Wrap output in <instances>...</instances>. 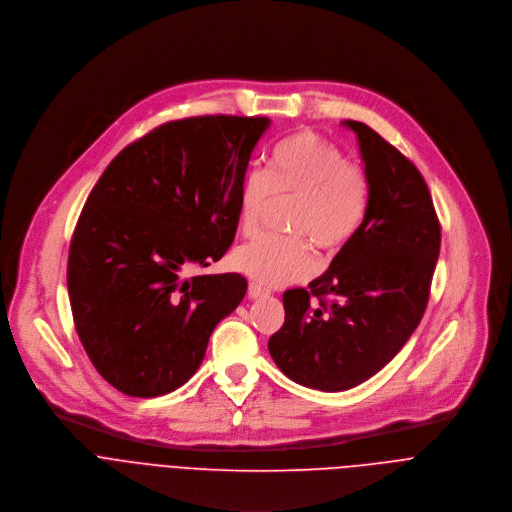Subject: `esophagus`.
Segmentation results:
<instances>
[{"label":"esophagus","mask_w":512,"mask_h":512,"mask_svg":"<svg viewBox=\"0 0 512 512\" xmlns=\"http://www.w3.org/2000/svg\"><path fill=\"white\" fill-rule=\"evenodd\" d=\"M268 294H270V290H266L258 282H250V286H248V296L250 298H262V296H268Z\"/></svg>","instance_id":"esophagus-1"}]
</instances>
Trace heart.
Masks as SVG:
<instances>
[{
    "label": "heart",
    "mask_w": 512,
    "mask_h": 512,
    "mask_svg": "<svg viewBox=\"0 0 512 512\" xmlns=\"http://www.w3.org/2000/svg\"><path fill=\"white\" fill-rule=\"evenodd\" d=\"M272 201H294L290 232L296 238L260 236L234 252V266L264 286H286L309 278L315 256L341 250L361 228L369 208V177L345 153L311 131L282 139L266 173L250 171L240 183L238 226L256 232Z\"/></svg>",
    "instance_id": "1"
}]
</instances>
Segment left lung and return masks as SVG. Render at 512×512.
I'll use <instances>...</instances> for the list:
<instances>
[{"label":"left lung","mask_w":512,"mask_h":512,"mask_svg":"<svg viewBox=\"0 0 512 512\" xmlns=\"http://www.w3.org/2000/svg\"><path fill=\"white\" fill-rule=\"evenodd\" d=\"M343 127L357 135L369 177L365 220L325 274L284 292V325L268 341L288 379L319 391L357 387L401 351L424 317L440 256L438 216L416 165L365 123Z\"/></svg>","instance_id":"1"}]
</instances>
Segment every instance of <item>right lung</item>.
Masks as SVG:
<instances>
[{
	"label": "right lung",
	"instance_id": "right-lung-1",
	"mask_svg": "<svg viewBox=\"0 0 512 512\" xmlns=\"http://www.w3.org/2000/svg\"><path fill=\"white\" fill-rule=\"evenodd\" d=\"M266 117H191L125 147L90 191L68 256L80 343L119 391L157 397L187 383L242 274L208 268L234 242L238 195Z\"/></svg>",
	"mask_w": 512,
	"mask_h": 512
}]
</instances>
